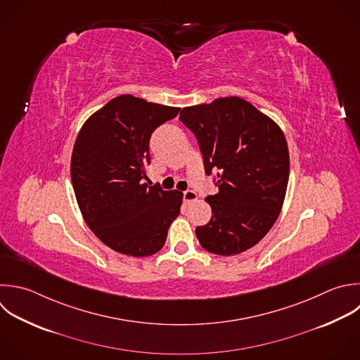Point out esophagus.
Instances as JSON below:
<instances>
[{
  "instance_id": "34e87169",
  "label": "esophagus",
  "mask_w": 360,
  "mask_h": 360,
  "mask_svg": "<svg viewBox=\"0 0 360 360\" xmlns=\"http://www.w3.org/2000/svg\"><path fill=\"white\" fill-rule=\"evenodd\" d=\"M183 198H184V202H186V204H190V202H194V201L198 198V195H197L195 191L187 190V191H184Z\"/></svg>"
}]
</instances>
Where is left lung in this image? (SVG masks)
Instances as JSON below:
<instances>
[{
    "label": "left lung",
    "instance_id": "obj_1",
    "mask_svg": "<svg viewBox=\"0 0 360 360\" xmlns=\"http://www.w3.org/2000/svg\"><path fill=\"white\" fill-rule=\"evenodd\" d=\"M180 121L195 135L205 173L217 172L212 210L197 226L201 246L221 256L255 246L274 225L287 191L290 156L281 128L240 97L186 107Z\"/></svg>",
    "mask_w": 360,
    "mask_h": 360
}]
</instances>
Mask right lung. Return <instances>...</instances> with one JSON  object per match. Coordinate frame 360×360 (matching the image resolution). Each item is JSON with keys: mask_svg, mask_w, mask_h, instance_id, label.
<instances>
[{"mask_svg": "<svg viewBox=\"0 0 360 360\" xmlns=\"http://www.w3.org/2000/svg\"><path fill=\"white\" fill-rule=\"evenodd\" d=\"M179 111L122 94L89 117L76 138L70 174L79 208L94 235L118 253L155 255L180 214L183 193L145 183L152 132Z\"/></svg>", "mask_w": 360, "mask_h": 360, "instance_id": "1", "label": "right lung"}]
</instances>
